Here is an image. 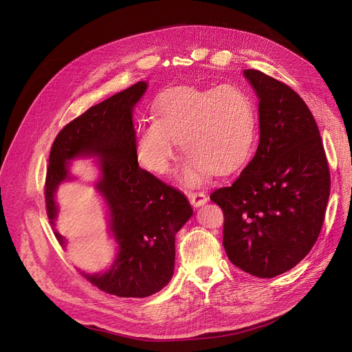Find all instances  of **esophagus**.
Listing matches in <instances>:
<instances>
[{
  "instance_id": "obj_1",
  "label": "esophagus",
  "mask_w": 352,
  "mask_h": 352,
  "mask_svg": "<svg viewBox=\"0 0 352 352\" xmlns=\"http://www.w3.org/2000/svg\"><path fill=\"white\" fill-rule=\"evenodd\" d=\"M187 197H188L190 202H191V204H192L194 207L204 206L206 202L208 201L207 195H206L204 192H201V191H188V192H187Z\"/></svg>"
}]
</instances>
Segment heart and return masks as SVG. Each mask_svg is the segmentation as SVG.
Wrapping results in <instances>:
<instances>
[{"label": "heart", "mask_w": 352, "mask_h": 352, "mask_svg": "<svg viewBox=\"0 0 352 352\" xmlns=\"http://www.w3.org/2000/svg\"><path fill=\"white\" fill-rule=\"evenodd\" d=\"M154 120L135 125L134 148L140 162L153 173L168 170L177 140L187 154L182 175L197 186L211 171L227 173L250 153L255 137V111L238 85L215 88L175 87L153 105Z\"/></svg>", "instance_id": "obj_1"}]
</instances>
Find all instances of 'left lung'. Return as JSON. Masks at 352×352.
Here are the masks:
<instances>
[{
  "instance_id": "obj_1",
  "label": "left lung",
  "mask_w": 352,
  "mask_h": 352,
  "mask_svg": "<svg viewBox=\"0 0 352 352\" xmlns=\"http://www.w3.org/2000/svg\"><path fill=\"white\" fill-rule=\"evenodd\" d=\"M244 76L260 100V142L230 186L210 198L224 212L230 261L258 278H272L316 244L331 177L318 125L304 100L261 71L245 69Z\"/></svg>"
}]
</instances>
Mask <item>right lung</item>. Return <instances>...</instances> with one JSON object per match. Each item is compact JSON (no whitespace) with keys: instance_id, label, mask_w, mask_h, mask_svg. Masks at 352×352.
Listing matches in <instances>:
<instances>
[{"instance_id":"add662e5","label":"right lung","mask_w":352,"mask_h":352,"mask_svg":"<svg viewBox=\"0 0 352 352\" xmlns=\"http://www.w3.org/2000/svg\"><path fill=\"white\" fill-rule=\"evenodd\" d=\"M145 88L140 81L68 122L52 142L44 186L47 215L54 226V192L68 178L67 161L100 155L102 177L97 188L108 202L111 231L120 252L107 272L81 275L98 289L124 298H144L168 284L174 272L175 234L192 215L181 191L138 165L133 108ZM54 234L64 245V238Z\"/></svg>"}]
</instances>
